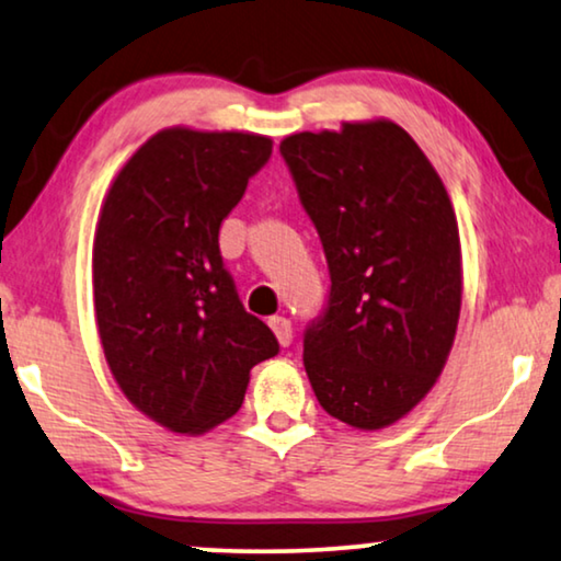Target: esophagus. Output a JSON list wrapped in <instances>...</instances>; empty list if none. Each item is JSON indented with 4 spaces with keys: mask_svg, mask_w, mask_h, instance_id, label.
Listing matches in <instances>:
<instances>
[{
    "mask_svg": "<svg viewBox=\"0 0 561 561\" xmlns=\"http://www.w3.org/2000/svg\"><path fill=\"white\" fill-rule=\"evenodd\" d=\"M267 324H271L275 340L280 342V347H288V344L294 342V327H290V321L286 317H273Z\"/></svg>",
    "mask_w": 561,
    "mask_h": 561,
    "instance_id": "1",
    "label": "esophagus"
}]
</instances>
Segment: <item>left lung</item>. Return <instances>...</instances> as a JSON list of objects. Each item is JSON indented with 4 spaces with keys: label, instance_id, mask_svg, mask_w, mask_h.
<instances>
[{
    "label": "left lung",
    "instance_id": "1",
    "mask_svg": "<svg viewBox=\"0 0 561 561\" xmlns=\"http://www.w3.org/2000/svg\"><path fill=\"white\" fill-rule=\"evenodd\" d=\"M280 152L332 275L324 317L304 336L306 375L329 416L378 432L421 403L455 344V209L424 150L390 119L288 135Z\"/></svg>",
    "mask_w": 561,
    "mask_h": 561
}]
</instances>
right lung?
Instances as JSON below:
<instances>
[{
  "label": "right lung",
  "mask_w": 561,
  "mask_h": 561,
  "mask_svg": "<svg viewBox=\"0 0 561 561\" xmlns=\"http://www.w3.org/2000/svg\"><path fill=\"white\" fill-rule=\"evenodd\" d=\"M273 140L160 129L114 175L99 211L91 286L102 350L127 401L173 434L234 416L278 340L244 311L219 227Z\"/></svg>",
  "instance_id": "obj_1"
}]
</instances>
